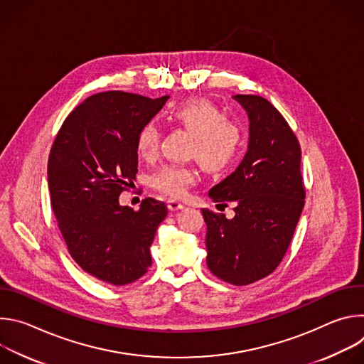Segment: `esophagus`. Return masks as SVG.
<instances>
[{
  "label": "esophagus",
  "instance_id": "obj_1",
  "mask_svg": "<svg viewBox=\"0 0 364 364\" xmlns=\"http://www.w3.org/2000/svg\"><path fill=\"white\" fill-rule=\"evenodd\" d=\"M167 203H168V209L173 210V212H174V210H181L183 207H184V204H183L181 201L176 200V198H170Z\"/></svg>",
  "mask_w": 364,
  "mask_h": 364
}]
</instances>
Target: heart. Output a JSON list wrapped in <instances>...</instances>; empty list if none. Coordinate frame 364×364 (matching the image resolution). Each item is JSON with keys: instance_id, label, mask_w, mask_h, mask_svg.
Listing matches in <instances>:
<instances>
[{"instance_id": "b5f03b06", "label": "heart", "mask_w": 364, "mask_h": 364, "mask_svg": "<svg viewBox=\"0 0 364 364\" xmlns=\"http://www.w3.org/2000/svg\"><path fill=\"white\" fill-rule=\"evenodd\" d=\"M171 124L191 135L188 155L207 173H222L239 159L243 145L242 127L229 119L226 112L207 99H191L174 107L168 112ZM160 128L144 124L135 139L138 157L151 160L159 151ZM196 180L194 171L187 166L164 164L151 176V186L170 197H181Z\"/></svg>"}]
</instances>
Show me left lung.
I'll use <instances>...</instances> for the list:
<instances>
[{
    "mask_svg": "<svg viewBox=\"0 0 364 364\" xmlns=\"http://www.w3.org/2000/svg\"><path fill=\"white\" fill-rule=\"evenodd\" d=\"M249 115V149L243 161L209 196L233 203L235 218L203 209L207 267L232 285L271 275L284 259L305 203L299 142L269 100L236 95Z\"/></svg>",
    "mask_w": 364,
    "mask_h": 364,
    "instance_id": "1",
    "label": "left lung"
}]
</instances>
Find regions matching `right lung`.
I'll use <instances>...</instances> for the list:
<instances>
[{"label": "right lung", "mask_w": 364, "mask_h": 364, "mask_svg": "<svg viewBox=\"0 0 364 364\" xmlns=\"http://www.w3.org/2000/svg\"><path fill=\"white\" fill-rule=\"evenodd\" d=\"M167 99L121 90L92 95L68 115L51 145V209L73 261L99 281L127 285L152 264L149 246L167 205L149 197L134 210L119 204V196L138 173L136 134Z\"/></svg>", "instance_id": "1"}]
</instances>
